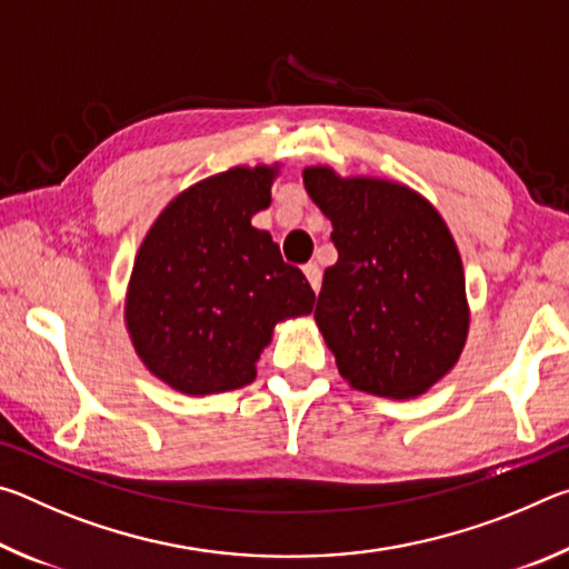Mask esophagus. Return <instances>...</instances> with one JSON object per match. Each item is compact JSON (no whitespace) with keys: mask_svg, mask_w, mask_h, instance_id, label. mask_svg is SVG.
Returning <instances> with one entry per match:
<instances>
[{"mask_svg":"<svg viewBox=\"0 0 569 569\" xmlns=\"http://www.w3.org/2000/svg\"><path fill=\"white\" fill-rule=\"evenodd\" d=\"M303 273H306V278H308V283H311V288L316 293L321 291V268H319V263H306L303 266Z\"/></svg>","mask_w":569,"mask_h":569,"instance_id":"1","label":"esophagus"}]
</instances>
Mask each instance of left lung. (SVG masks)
I'll use <instances>...</instances> for the list:
<instances>
[{
    "mask_svg": "<svg viewBox=\"0 0 569 569\" xmlns=\"http://www.w3.org/2000/svg\"><path fill=\"white\" fill-rule=\"evenodd\" d=\"M303 182L339 250L313 311L339 373L377 397H419L467 341L455 238L435 206L399 182L339 178L321 166L306 168Z\"/></svg>",
    "mask_w": 569,
    "mask_h": 569,
    "instance_id": "obj_1",
    "label": "left lung"
}]
</instances>
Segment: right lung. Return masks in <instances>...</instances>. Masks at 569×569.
Returning <instances> with one entry per match:
<instances>
[{"mask_svg": "<svg viewBox=\"0 0 569 569\" xmlns=\"http://www.w3.org/2000/svg\"><path fill=\"white\" fill-rule=\"evenodd\" d=\"M273 176L258 166L200 180L142 240L124 321L142 363L172 389L200 397L246 387L273 326L313 311L301 268L250 226L271 206Z\"/></svg>", "mask_w": 569, "mask_h": 569, "instance_id": "right-lung-1", "label": "right lung"}]
</instances>
